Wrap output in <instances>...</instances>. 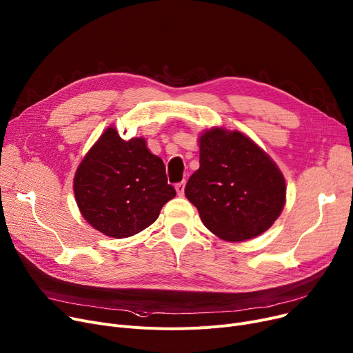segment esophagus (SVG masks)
<instances>
[{"instance_id":"esophagus-1","label":"esophagus","mask_w":353,"mask_h":353,"mask_svg":"<svg viewBox=\"0 0 353 353\" xmlns=\"http://www.w3.org/2000/svg\"><path fill=\"white\" fill-rule=\"evenodd\" d=\"M184 186H186V181H181V183L176 184V192H177L179 196L184 194Z\"/></svg>"}]
</instances>
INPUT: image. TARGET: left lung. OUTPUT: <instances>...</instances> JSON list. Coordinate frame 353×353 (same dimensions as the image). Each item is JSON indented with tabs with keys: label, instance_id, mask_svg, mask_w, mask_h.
<instances>
[{
	"label": "left lung",
	"instance_id": "8db88e82",
	"mask_svg": "<svg viewBox=\"0 0 353 353\" xmlns=\"http://www.w3.org/2000/svg\"><path fill=\"white\" fill-rule=\"evenodd\" d=\"M200 167L184 194L213 234L245 242L265 233L286 203V181L277 164L250 137L225 127L199 136Z\"/></svg>",
	"mask_w": 353,
	"mask_h": 353
}]
</instances>
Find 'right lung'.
I'll use <instances>...</instances> for the list:
<instances>
[{"instance_id":"right-lung-1","label":"right lung","mask_w":353,"mask_h":353,"mask_svg":"<svg viewBox=\"0 0 353 353\" xmlns=\"http://www.w3.org/2000/svg\"><path fill=\"white\" fill-rule=\"evenodd\" d=\"M72 189L87 223L114 239L153 225L176 196L163 160L148 150L145 139L123 140L114 127L105 128L83 157Z\"/></svg>"}]
</instances>
